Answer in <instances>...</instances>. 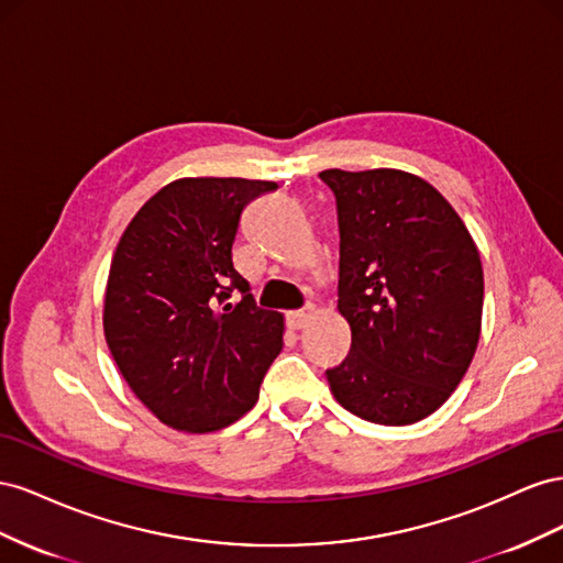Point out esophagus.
<instances>
[{"instance_id": "34e87169", "label": "esophagus", "mask_w": 563, "mask_h": 563, "mask_svg": "<svg viewBox=\"0 0 563 563\" xmlns=\"http://www.w3.org/2000/svg\"><path fill=\"white\" fill-rule=\"evenodd\" d=\"M311 316H313V307H307V309H301V311H290V313H287V328H290V330H301L303 325L309 323Z\"/></svg>"}]
</instances>
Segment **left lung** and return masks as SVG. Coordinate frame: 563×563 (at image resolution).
Here are the masks:
<instances>
[{
    "instance_id": "1",
    "label": "left lung",
    "mask_w": 563,
    "mask_h": 563,
    "mask_svg": "<svg viewBox=\"0 0 563 563\" xmlns=\"http://www.w3.org/2000/svg\"><path fill=\"white\" fill-rule=\"evenodd\" d=\"M336 200V309L349 356L325 371L336 404L404 427L437 412L476 353L484 268L474 238L441 192L400 169L318 174Z\"/></svg>"
}]
</instances>
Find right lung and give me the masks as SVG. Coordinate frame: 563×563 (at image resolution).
Wrapping results in <instances>:
<instances>
[{
    "label": "right lung",
    "mask_w": 563,
    "mask_h": 563,
    "mask_svg": "<svg viewBox=\"0 0 563 563\" xmlns=\"http://www.w3.org/2000/svg\"><path fill=\"white\" fill-rule=\"evenodd\" d=\"M276 188L176 179L134 214L112 254L108 349L134 396L172 429L210 433L240 420L283 349V313L256 307L233 266L240 214Z\"/></svg>",
    "instance_id": "obj_1"
}]
</instances>
